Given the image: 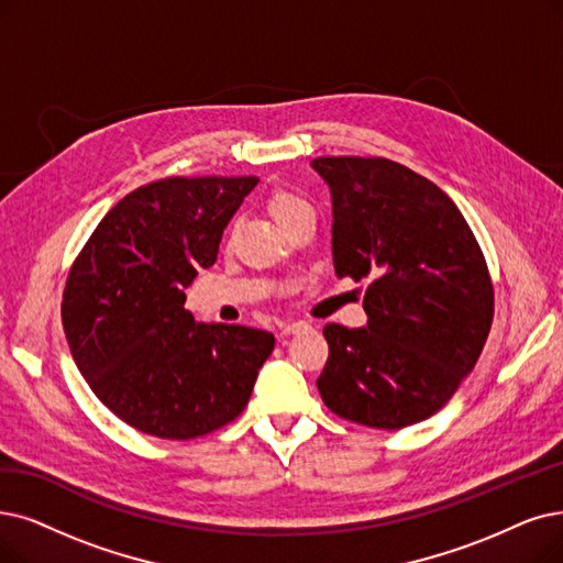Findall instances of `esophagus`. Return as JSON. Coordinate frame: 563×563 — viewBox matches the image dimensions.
I'll list each match as a JSON object with an SVG mask.
<instances>
[{
	"mask_svg": "<svg viewBox=\"0 0 563 563\" xmlns=\"http://www.w3.org/2000/svg\"><path fill=\"white\" fill-rule=\"evenodd\" d=\"M311 325L305 323V321H290V323H284L282 325V332L279 334H300V332H307Z\"/></svg>",
	"mask_w": 563,
	"mask_h": 563,
	"instance_id": "1",
	"label": "esophagus"
}]
</instances>
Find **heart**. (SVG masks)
I'll return each mask as SVG.
<instances>
[{"label":"heart","instance_id":"1","mask_svg":"<svg viewBox=\"0 0 563 563\" xmlns=\"http://www.w3.org/2000/svg\"><path fill=\"white\" fill-rule=\"evenodd\" d=\"M267 212L273 214L275 221L284 229L294 219H298L302 214H309L311 206L300 194L284 189V187H275L267 196Z\"/></svg>","mask_w":563,"mask_h":563}]
</instances>
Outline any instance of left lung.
Returning a JSON list of instances; mask_svg holds the SVG:
<instances>
[{
  "label": "left lung",
  "mask_w": 563,
  "mask_h": 563,
  "mask_svg": "<svg viewBox=\"0 0 563 563\" xmlns=\"http://www.w3.org/2000/svg\"><path fill=\"white\" fill-rule=\"evenodd\" d=\"M332 194L336 277L365 284L367 325L328 323L317 380L344 420L401 430L434 416L476 367L494 319L481 244L430 179L384 156L311 162Z\"/></svg>",
  "instance_id": "obj_1"
}]
</instances>
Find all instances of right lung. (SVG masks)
<instances>
[{
	"instance_id": "add662e5",
	"label": "right lung",
	"mask_w": 563,
	"mask_h": 563,
	"mask_svg": "<svg viewBox=\"0 0 563 563\" xmlns=\"http://www.w3.org/2000/svg\"><path fill=\"white\" fill-rule=\"evenodd\" d=\"M258 177H164L126 194L69 267L62 325L87 386L133 430L189 441L235 420L275 334L196 323L185 288Z\"/></svg>"
}]
</instances>
